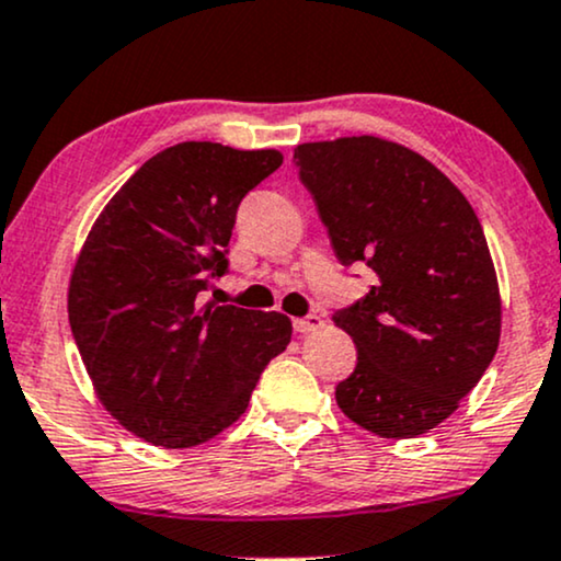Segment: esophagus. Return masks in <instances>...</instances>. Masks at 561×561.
Returning <instances> with one entry per match:
<instances>
[{"instance_id": "34e87169", "label": "esophagus", "mask_w": 561, "mask_h": 561, "mask_svg": "<svg viewBox=\"0 0 561 561\" xmlns=\"http://www.w3.org/2000/svg\"><path fill=\"white\" fill-rule=\"evenodd\" d=\"M320 325H322V314L320 312H309L307 318L294 320V331L296 333H312V331H318Z\"/></svg>"}]
</instances>
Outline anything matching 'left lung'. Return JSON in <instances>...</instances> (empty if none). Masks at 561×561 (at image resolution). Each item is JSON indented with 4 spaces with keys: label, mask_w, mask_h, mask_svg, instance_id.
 Returning a JSON list of instances; mask_svg holds the SVG:
<instances>
[{
    "label": "left lung",
    "mask_w": 561,
    "mask_h": 561,
    "mask_svg": "<svg viewBox=\"0 0 561 561\" xmlns=\"http://www.w3.org/2000/svg\"><path fill=\"white\" fill-rule=\"evenodd\" d=\"M294 162L341 265L373 273L370 291L333 314L357 346L335 401L375 436H423L499 348L502 299L476 209L436 164L386 138L301 144Z\"/></svg>",
    "instance_id": "8db88e82"
}]
</instances>
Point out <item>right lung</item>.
Instances as JSON below:
<instances>
[{"mask_svg":"<svg viewBox=\"0 0 561 561\" xmlns=\"http://www.w3.org/2000/svg\"><path fill=\"white\" fill-rule=\"evenodd\" d=\"M275 149L183 141L147 160L96 217L70 278L72 339L107 412L168 449L204 444L247 412L291 320L202 301L228 273L243 196Z\"/></svg>","mask_w":561,"mask_h":561,"instance_id":"1","label":"right lung"}]
</instances>
